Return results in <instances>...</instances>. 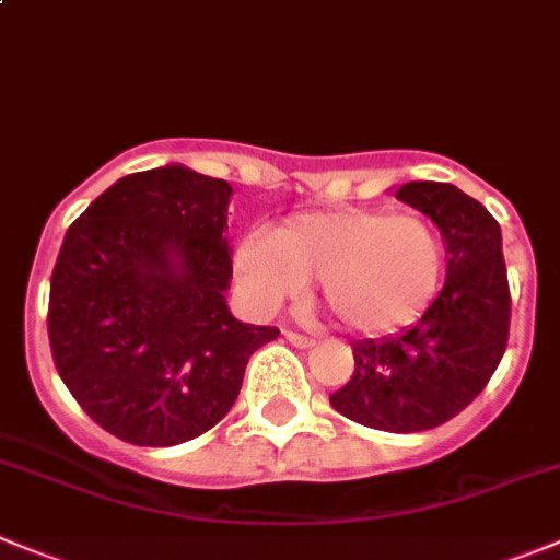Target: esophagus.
Here are the masks:
<instances>
[{"label": "esophagus", "instance_id": "1", "mask_svg": "<svg viewBox=\"0 0 560 560\" xmlns=\"http://www.w3.org/2000/svg\"><path fill=\"white\" fill-rule=\"evenodd\" d=\"M284 337H287V342L295 345V348H312V345H315V339L306 337V334L292 331V328H284Z\"/></svg>", "mask_w": 560, "mask_h": 560}]
</instances>
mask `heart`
I'll return each mask as SVG.
<instances>
[{
    "instance_id": "b5f03b06",
    "label": "heart",
    "mask_w": 560,
    "mask_h": 560,
    "mask_svg": "<svg viewBox=\"0 0 560 560\" xmlns=\"http://www.w3.org/2000/svg\"><path fill=\"white\" fill-rule=\"evenodd\" d=\"M447 245L433 221L351 207L287 218L237 248V276L265 306L317 276L320 301L342 326L378 334L417 320L436 298Z\"/></svg>"
}]
</instances>
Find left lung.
Returning <instances> with one entry per match:
<instances>
[{
	"label": "left lung",
	"instance_id": "8db88e82",
	"mask_svg": "<svg viewBox=\"0 0 560 560\" xmlns=\"http://www.w3.org/2000/svg\"><path fill=\"white\" fill-rule=\"evenodd\" d=\"M398 198L445 237V287L411 328L353 342L351 381L328 400L359 425L415 433L453 420L489 384L509 345L511 290L500 226L483 203L447 182H406Z\"/></svg>",
	"mask_w": 560,
	"mask_h": 560
}]
</instances>
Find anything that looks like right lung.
Masks as SVG:
<instances>
[{
    "label": "right lung",
    "instance_id": "right-lung-1",
    "mask_svg": "<svg viewBox=\"0 0 560 560\" xmlns=\"http://www.w3.org/2000/svg\"><path fill=\"white\" fill-rule=\"evenodd\" d=\"M232 185L182 165L140 171L68 226L51 270L49 345L93 422L140 447L201 436L234 406L273 326L234 320Z\"/></svg>",
    "mask_w": 560,
    "mask_h": 560
}]
</instances>
